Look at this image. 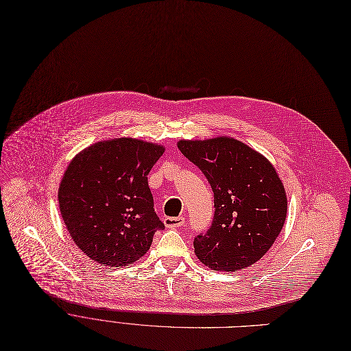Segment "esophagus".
Returning <instances> with one entry per match:
<instances>
[{"mask_svg": "<svg viewBox=\"0 0 351 351\" xmlns=\"http://www.w3.org/2000/svg\"><path fill=\"white\" fill-rule=\"evenodd\" d=\"M165 226L166 228H171V229H173V228H180V226H183V223H185V217L183 216H176V217H165Z\"/></svg>", "mask_w": 351, "mask_h": 351, "instance_id": "1", "label": "esophagus"}]
</instances>
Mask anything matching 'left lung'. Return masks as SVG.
Listing matches in <instances>:
<instances>
[{"label":"left lung","instance_id":"1","mask_svg":"<svg viewBox=\"0 0 351 351\" xmlns=\"http://www.w3.org/2000/svg\"><path fill=\"white\" fill-rule=\"evenodd\" d=\"M178 147L213 191L212 225L193 241L199 261L226 271L261 261L279 236L287 213L286 192L271 163L226 136L179 141Z\"/></svg>","mask_w":351,"mask_h":351}]
</instances>
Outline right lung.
Here are the masks:
<instances>
[{
  "label": "right lung",
  "mask_w": 351,
  "mask_h": 351,
  "mask_svg": "<svg viewBox=\"0 0 351 351\" xmlns=\"http://www.w3.org/2000/svg\"><path fill=\"white\" fill-rule=\"evenodd\" d=\"M163 146L132 138L98 142L71 160L58 191L72 241L104 266L135 263L165 225L155 213L147 173Z\"/></svg>",
  "instance_id": "add662e5"
}]
</instances>
